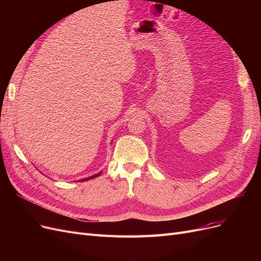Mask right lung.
Wrapping results in <instances>:
<instances>
[{"label":"right lung","instance_id":"add662e5","mask_svg":"<svg viewBox=\"0 0 261 261\" xmlns=\"http://www.w3.org/2000/svg\"><path fill=\"white\" fill-rule=\"evenodd\" d=\"M101 174V172L100 173H98V174H96V175H93V176H90V177H87V178H84V179H81L82 181L83 180H88V179H91V178H93V177H97V176H99Z\"/></svg>","mask_w":261,"mask_h":261}]
</instances>
